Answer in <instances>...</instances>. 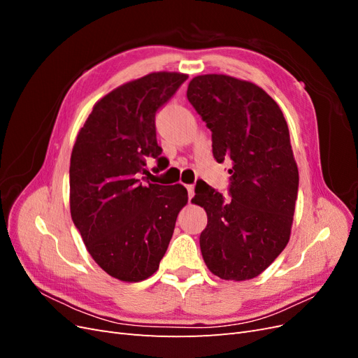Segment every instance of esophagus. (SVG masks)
<instances>
[{
  "instance_id": "1",
  "label": "esophagus",
  "mask_w": 358,
  "mask_h": 358,
  "mask_svg": "<svg viewBox=\"0 0 358 358\" xmlns=\"http://www.w3.org/2000/svg\"><path fill=\"white\" fill-rule=\"evenodd\" d=\"M187 189H188V199L191 200L194 197V185H187Z\"/></svg>"
}]
</instances>
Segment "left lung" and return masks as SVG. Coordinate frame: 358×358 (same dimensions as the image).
Returning a JSON list of instances; mask_svg holds the SVG:
<instances>
[{
  "mask_svg": "<svg viewBox=\"0 0 358 358\" xmlns=\"http://www.w3.org/2000/svg\"><path fill=\"white\" fill-rule=\"evenodd\" d=\"M187 96L212 131L213 158L231 166V199L204 180L196 185L192 201L208 213L203 259L221 279H252L289 241L299 170L287 121L259 86L231 76H197Z\"/></svg>",
  "mask_w": 358,
  "mask_h": 358,
  "instance_id": "obj_1",
  "label": "left lung"
}]
</instances>
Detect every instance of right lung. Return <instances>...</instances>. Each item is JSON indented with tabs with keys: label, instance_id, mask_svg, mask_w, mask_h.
I'll list each match as a JSON object with an SVG mask.
<instances>
[{
	"label": "right lung",
	"instance_id": "right-lung-1",
	"mask_svg": "<svg viewBox=\"0 0 358 358\" xmlns=\"http://www.w3.org/2000/svg\"><path fill=\"white\" fill-rule=\"evenodd\" d=\"M180 73H150L94 106L70 159V210L86 249L106 273L138 282L154 275L188 201L182 185L145 183L146 159L166 162L155 116L180 85Z\"/></svg>",
	"mask_w": 358,
	"mask_h": 358
}]
</instances>
